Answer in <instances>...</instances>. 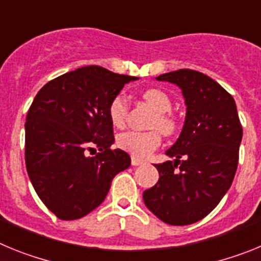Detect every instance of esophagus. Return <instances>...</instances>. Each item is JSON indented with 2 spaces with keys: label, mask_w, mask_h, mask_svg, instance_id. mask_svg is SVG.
<instances>
[{
  "label": "esophagus",
  "mask_w": 261,
  "mask_h": 261,
  "mask_svg": "<svg viewBox=\"0 0 261 261\" xmlns=\"http://www.w3.org/2000/svg\"><path fill=\"white\" fill-rule=\"evenodd\" d=\"M130 162H132V166H141V165H144L145 161H142V159H140V158H136V156L132 155V158H130Z\"/></svg>",
  "instance_id": "34e87169"
}]
</instances>
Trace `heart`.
<instances>
[{"mask_svg": "<svg viewBox=\"0 0 261 261\" xmlns=\"http://www.w3.org/2000/svg\"><path fill=\"white\" fill-rule=\"evenodd\" d=\"M145 102L153 107L156 115L153 120V126H158L165 135H171L176 129V120L168 114L171 110L172 102L170 96L162 90L149 89L142 94ZM126 115H128V103L125 98L116 95L111 100L108 106V116L111 123L117 128H121L125 124ZM161 144V133L158 130H149V132H136L129 130L117 136V146L121 150L132 154L136 158H146L150 155L153 150Z\"/></svg>", "mask_w": 261, "mask_h": 261, "instance_id": "heart-1", "label": "heart"}]
</instances>
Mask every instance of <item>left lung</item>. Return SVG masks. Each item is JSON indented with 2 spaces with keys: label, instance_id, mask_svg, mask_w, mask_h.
I'll use <instances>...</instances> for the list:
<instances>
[{
  "label": "left lung",
  "instance_id": "8db88e82",
  "mask_svg": "<svg viewBox=\"0 0 261 261\" xmlns=\"http://www.w3.org/2000/svg\"><path fill=\"white\" fill-rule=\"evenodd\" d=\"M155 80L176 85L187 111L180 135L166 150L174 162L154 165L159 179L142 197L163 222L191 225L208 216L229 191L243 130L234 98L208 75L180 69Z\"/></svg>",
  "mask_w": 261,
  "mask_h": 261
}]
</instances>
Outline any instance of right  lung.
Wrapping results in <instances>:
<instances>
[{
	"mask_svg": "<svg viewBox=\"0 0 261 261\" xmlns=\"http://www.w3.org/2000/svg\"><path fill=\"white\" fill-rule=\"evenodd\" d=\"M137 77L90 65L55 78L26 117V167L34 190L57 218L78 220L105 201L112 179L130 166L115 142L111 100ZM99 153L90 157L89 151Z\"/></svg>",
	"mask_w": 261,
	"mask_h": 261,
	"instance_id": "1",
	"label": "right lung"
}]
</instances>
